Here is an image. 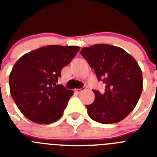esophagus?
Returning <instances> with one entry per match:
<instances>
[{
    "label": "esophagus",
    "mask_w": 157,
    "mask_h": 157,
    "mask_svg": "<svg viewBox=\"0 0 157 157\" xmlns=\"http://www.w3.org/2000/svg\"><path fill=\"white\" fill-rule=\"evenodd\" d=\"M86 90L85 87H82V88L77 89V90H75V91L78 93V94H79V93H81L82 91H84V90Z\"/></svg>",
    "instance_id": "obj_1"
}]
</instances>
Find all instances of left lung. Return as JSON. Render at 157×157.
I'll use <instances>...</instances> for the list:
<instances>
[{
  "instance_id": "left-lung-1",
  "label": "left lung",
  "mask_w": 157,
  "mask_h": 157,
  "mask_svg": "<svg viewBox=\"0 0 157 157\" xmlns=\"http://www.w3.org/2000/svg\"><path fill=\"white\" fill-rule=\"evenodd\" d=\"M105 84V92L93 90L95 100L86 105L89 116L103 124L118 123L132 112L142 89V73L135 59L123 48L105 44L85 47L80 52Z\"/></svg>"
}]
</instances>
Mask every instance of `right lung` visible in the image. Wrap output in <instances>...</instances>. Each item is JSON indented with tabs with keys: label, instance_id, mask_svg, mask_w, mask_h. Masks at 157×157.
I'll list each match as a JSON object with an SVG mask.
<instances>
[{
	"label": "right lung",
	"instance_id": "obj_1",
	"mask_svg": "<svg viewBox=\"0 0 157 157\" xmlns=\"http://www.w3.org/2000/svg\"><path fill=\"white\" fill-rule=\"evenodd\" d=\"M78 50V46L48 45L25 54L15 63L9 75L11 95L28 120L48 124L61 117L73 91L56 83Z\"/></svg>",
	"mask_w": 157,
	"mask_h": 157
}]
</instances>
